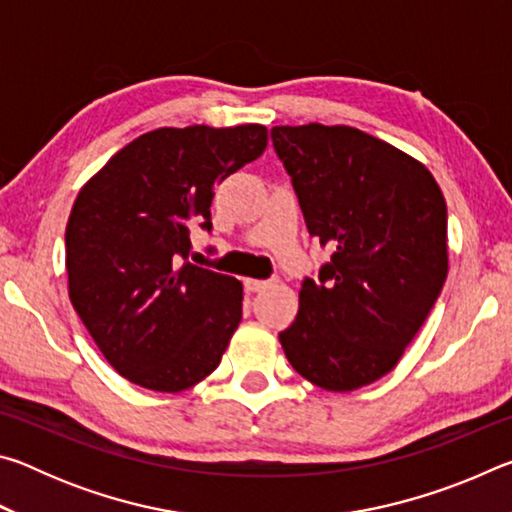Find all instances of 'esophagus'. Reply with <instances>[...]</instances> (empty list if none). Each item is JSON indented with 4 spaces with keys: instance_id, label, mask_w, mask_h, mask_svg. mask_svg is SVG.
Masks as SVG:
<instances>
[{
    "instance_id": "esophagus-1",
    "label": "esophagus",
    "mask_w": 512,
    "mask_h": 512,
    "mask_svg": "<svg viewBox=\"0 0 512 512\" xmlns=\"http://www.w3.org/2000/svg\"><path fill=\"white\" fill-rule=\"evenodd\" d=\"M244 287H246V291H250V293H257V291L266 289L268 282H266V280H253V277H246Z\"/></svg>"
}]
</instances>
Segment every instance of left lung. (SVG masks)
Here are the masks:
<instances>
[{
    "label": "left lung",
    "mask_w": 512,
    "mask_h": 512,
    "mask_svg": "<svg viewBox=\"0 0 512 512\" xmlns=\"http://www.w3.org/2000/svg\"><path fill=\"white\" fill-rule=\"evenodd\" d=\"M311 237L332 248L280 332L298 375L325 391L372 384L413 341L447 277V205L429 169L352 126H275Z\"/></svg>",
    "instance_id": "left-lung-1"
}]
</instances>
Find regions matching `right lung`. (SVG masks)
I'll list each match as a JSON object with an SVG mask.
<instances>
[{"label":"right lung","mask_w":512,"mask_h":512,"mask_svg":"<svg viewBox=\"0 0 512 512\" xmlns=\"http://www.w3.org/2000/svg\"><path fill=\"white\" fill-rule=\"evenodd\" d=\"M266 126L144 133L79 192L65 230L69 300L121 377L160 393L198 384L241 320L235 277L189 262L214 187L257 160Z\"/></svg>","instance_id":"add662e5"}]
</instances>
